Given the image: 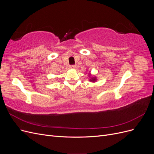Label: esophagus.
I'll list each match as a JSON object with an SVG mask.
<instances>
[{"label": "esophagus", "instance_id": "esophagus-1", "mask_svg": "<svg viewBox=\"0 0 154 154\" xmlns=\"http://www.w3.org/2000/svg\"><path fill=\"white\" fill-rule=\"evenodd\" d=\"M76 66H70V68H71V69H76Z\"/></svg>", "mask_w": 154, "mask_h": 154}]
</instances>
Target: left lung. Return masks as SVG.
Returning <instances> with one entry per match:
<instances>
[{"instance_id": "1", "label": "left lung", "mask_w": 154, "mask_h": 154, "mask_svg": "<svg viewBox=\"0 0 154 154\" xmlns=\"http://www.w3.org/2000/svg\"><path fill=\"white\" fill-rule=\"evenodd\" d=\"M88 76L89 77V79H88V80H89L90 82H95L97 81V77L96 76H92L91 75V74L90 72H89V73H88Z\"/></svg>"}]
</instances>
